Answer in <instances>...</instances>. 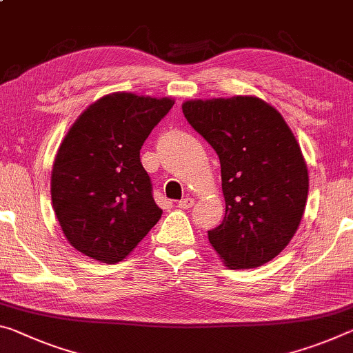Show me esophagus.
Wrapping results in <instances>:
<instances>
[{
    "mask_svg": "<svg viewBox=\"0 0 353 353\" xmlns=\"http://www.w3.org/2000/svg\"><path fill=\"white\" fill-rule=\"evenodd\" d=\"M194 204V199L193 198H183L177 203V205L181 207V209H190Z\"/></svg>",
    "mask_w": 353,
    "mask_h": 353,
    "instance_id": "obj_1",
    "label": "esophagus"
}]
</instances>
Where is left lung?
Instances as JSON below:
<instances>
[{"mask_svg":"<svg viewBox=\"0 0 353 353\" xmlns=\"http://www.w3.org/2000/svg\"><path fill=\"white\" fill-rule=\"evenodd\" d=\"M188 124L220 159L226 212L209 242L229 268H254L288 247L303 216L307 168L283 116L253 96L187 100Z\"/></svg>","mask_w":353,"mask_h":353,"instance_id":"1","label":"left lung"}]
</instances>
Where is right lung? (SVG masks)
Wrapping results in <instances>:
<instances>
[{"label": "right lung", "mask_w": 353, "mask_h": 353, "mask_svg": "<svg viewBox=\"0 0 353 353\" xmlns=\"http://www.w3.org/2000/svg\"><path fill=\"white\" fill-rule=\"evenodd\" d=\"M174 100L108 94L67 132L52 171V203L65 239L92 259H125L161 216L139 150Z\"/></svg>", "instance_id": "1"}]
</instances>
